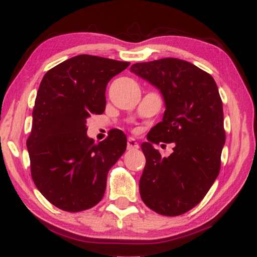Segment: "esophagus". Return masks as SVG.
I'll list each match as a JSON object with an SVG mask.
<instances>
[{
    "label": "esophagus",
    "instance_id": "34e87169",
    "mask_svg": "<svg viewBox=\"0 0 257 257\" xmlns=\"http://www.w3.org/2000/svg\"><path fill=\"white\" fill-rule=\"evenodd\" d=\"M126 148H128L129 150L138 149L139 148V143L136 142V140L134 138H129L128 142H126Z\"/></svg>",
    "mask_w": 257,
    "mask_h": 257
}]
</instances>
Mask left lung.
Listing matches in <instances>:
<instances>
[{
	"instance_id": "1",
	"label": "left lung",
	"mask_w": 257,
	"mask_h": 257,
	"mask_svg": "<svg viewBox=\"0 0 257 257\" xmlns=\"http://www.w3.org/2000/svg\"><path fill=\"white\" fill-rule=\"evenodd\" d=\"M131 71L155 85L166 104L162 121L141 145L146 167L140 195L157 214L182 215L203 200L220 173L225 132L216 82L193 63L173 57L135 63ZM161 141L176 143L168 158L152 147Z\"/></svg>"
}]
</instances>
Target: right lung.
Returning <instances> with one entry per match:
<instances>
[{
  "label": "right lung",
  "mask_w": 257,
  "mask_h": 257,
  "mask_svg": "<svg viewBox=\"0 0 257 257\" xmlns=\"http://www.w3.org/2000/svg\"><path fill=\"white\" fill-rule=\"evenodd\" d=\"M129 64L77 55L51 68L41 81L27 148L34 183L60 209L77 213L96 206L109 169L125 152L121 131L112 129L95 143L85 123L104 111L108 82Z\"/></svg>",
  "instance_id": "obj_1"
}]
</instances>
